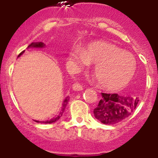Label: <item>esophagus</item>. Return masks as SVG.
<instances>
[{"mask_svg":"<svg viewBox=\"0 0 158 158\" xmlns=\"http://www.w3.org/2000/svg\"><path fill=\"white\" fill-rule=\"evenodd\" d=\"M72 89L74 90H76V91H79V90H82L83 89V86L82 85H81L80 83L79 82H76V83H74L73 86H72Z\"/></svg>","mask_w":158,"mask_h":158,"instance_id":"esophagus-1","label":"esophagus"}]
</instances>
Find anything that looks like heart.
<instances>
[{"label":"heart","instance_id":"heart-1","mask_svg":"<svg viewBox=\"0 0 158 158\" xmlns=\"http://www.w3.org/2000/svg\"><path fill=\"white\" fill-rule=\"evenodd\" d=\"M69 64L75 69L95 64L94 76L101 86L108 89H118L126 86L136 71L133 55L110 42H93L85 49L75 45L69 52Z\"/></svg>","mask_w":158,"mask_h":158}]
</instances>
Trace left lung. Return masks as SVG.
Here are the masks:
<instances>
[{
    "instance_id": "left-lung-1",
    "label": "left lung",
    "mask_w": 158,
    "mask_h": 158,
    "mask_svg": "<svg viewBox=\"0 0 158 158\" xmlns=\"http://www.w3.org/2000/svg\"><path fill=\"white\" fill-rule=\"evenodd\" d=\"M139 102V98L102 93V98L94 109V114L101 123L115 124L128 117L136 109Z\"/></svg>"
}]
</instances>
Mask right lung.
Returning a JSON list of instances; mask_svg holds the SVG:
<instances>
[{
  "instance_id": "add662e5",
  "label": "right lung",
  "mask_w": 158,
  "mask_h": 158,
  "mask_svg": "<svg viewBox=\"0 0 158 158\" xmlns=\"http://www.w3.org/2000/svg\"><path fill=\"white\" fill-rule=\"evenodd\" d=\"M44 46H45V44L43 43V42H33V43H31V45H29V46H28V48L29 47H34V48H43ZM24 51H23L22 52H21L20 54L19 55V56H20L21 54H22L23 52ZM69 97H67V98H65V99L64 100L63 102V104H62V107H61V111H60V115L59 116H57L56 117L53 118V119H51L50 120H47V121H43V123H54V122H56V120H58L60 118V116H62V114H63V113L64 112V109L65 108H66L67 105H68V103H69ZM36 122H38V121H36Z\"/></svg>"
}]
</instances>
